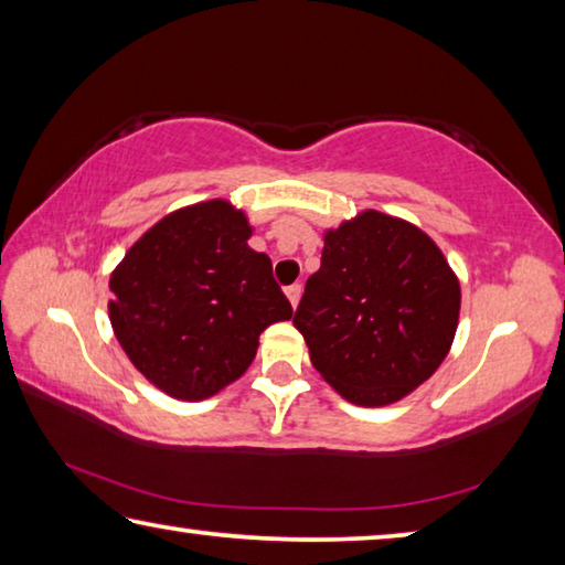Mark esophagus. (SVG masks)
Here are the masks:
<instances>
[{
	"instance_id": "esophagus-1",
	"label": "esophagus",
	"mask_w": 565,
	"mask_h": 565,
	"mask_svg": "<svg viewBox=\"0 0 565 565\" xmlns=\"http://www.w3.org/2000/svg\"><path fill=\"white\" fill-rule=\"evenodd\" d=\"M286 299L291 301V309H296V306H299V299H301V286L299 284L286 286Z\"/></svg>"
}]
</instances>
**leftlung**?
Listing matches in <instances>:
<instances>
[{"label": "left lung", "mask_w": 565, "mask_h": 565, "mask_svg": "<svg viewBox=\"0 0 565 565\" xmlns=\"http://www.w3.org/2000/svg\"><path fill=\"white\" fill-rule=\"evenodd\" d=\"M461 286L434 238L366 209L323 234L294 327L313 369L359 406L408 396L451 349Z\"/></svg>", "instance_id": "obj_1"}]
</instances>
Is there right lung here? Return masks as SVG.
Here are the masks:
<instances>
[{
    "mask_svg": "<svg viewBox=\"0 0 565 565\" xmlns=\"http://www.w3.org/2000/svg\"><path fill=\"white\" fill-rule=\"evenodd\" d=\"M248 236L246 214L212 199L167 214L111 271L114 337L164 394H218L254 361L259 333L291 319L271 259Z\"/></svg>",
    "mask_w": 565,
    "mask_h": 565,
    "instance_id": "right-lung-1",
    "label": "right lung"
}]
</instances>
